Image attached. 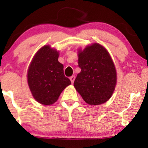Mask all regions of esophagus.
I'll return each mask as SVG.
<instances>
[{
  "mask_svg": "<svg viewBox=\"0 0 148 148\" xmlns=\"http://www.w3.org/2000/svg\"><path fill=\"white\" fill-rule=\"evenodd\" d=\"M75 79V75H73L70 77V80H71V82L72 84H73Z\"/></svg>",
  "mask_w": 148,
  "mask_h": 148,
  "instance_id": "obj_1",
  "label": "esophagus"
}]
</instances>
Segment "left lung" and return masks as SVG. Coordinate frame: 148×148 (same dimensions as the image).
Masks as SVG:
<instances>
[{"label":"left lung","instance_id":"left-lung-1","mask_svg":"<svg viewBox=\"0 0 148 148\" xmlns=\"http://www.w3.org/2000/svg\"><path fill=\"white\" fill-rule=\"evenodd\" d=\"M78 64L81 72L74 87L86 103L99 105L108 101L116 84L114 62L106 48L98 43L79 50Z\"/></svg>","mask_w":148,"mask_h":148}]
</instances>
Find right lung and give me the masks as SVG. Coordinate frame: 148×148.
I'll return each instance as SVG.
<instances>
[{"label":"right lung","mask_w":148,"mask_h":148,"mask_svg":"<svg viewBox=\"0 0 148 148\" xmlns=\"http://www.w3.org/2000/svg\"><path fill=\"white\" fill-rule=\"evenodd\" d=\"M58 55L55 49L44 46L34 56L28 69V86L34 99L42 104H54L64 89L71 84L64 76Z\"/></svg>","instance_id":"add662e5"}]
</instances>
